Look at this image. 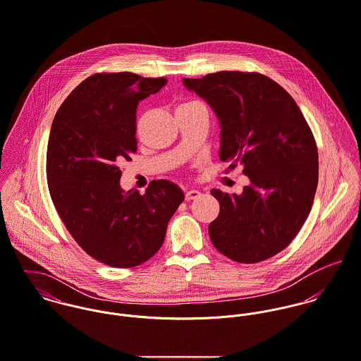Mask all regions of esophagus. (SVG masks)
<instances>
[{"label":"esophagus","mask_w":361,"mask_h":361,"mask_svg":"<svg viewBox=\"0 0 361 361\" xmlns=\"http://www.w3.org/2000/svg\"><path fill=\"white\" fill-rule=\"evenodd\" d=\"M201 195V192L198 190H188L185 191V200L191 201V200H197Z\"/></svg>","instance_id":"1"}]
</instances>
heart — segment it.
<instances>
[{
	"label": "heart",
	"mask_w": 361,
	"mask_h": 361,
	"mask_svg": "<svg viewBox=\"0 0 361 361\" xmlns=\"http://www.w3.org/2000/svg\"><path fill=\"white\" fill-rule=\"evenodd\" d=\"M197 104H201V103H200V102H197V100H187V102H183L181 104H178L176 110L184 109V107H191V106H197Z\"/></svg>",
	"instance_id": "heart-1"
}]
</instances>
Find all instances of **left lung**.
<instances>
[{"instance_id":"1","label":"left lung","mask_w":361,"mask_h":361,"mask_svg":"<svg viewBox=\"0 0 361 361\" xmlns=\"http://www.w3.org/2000/svg\"><path fill=\"white\" fill-rule=\"evenodd\" d=\"M184 85L220 121L221 161L243 166L251 184L241 195L212 190L219 216L209 237L219 252L257 264L285 250L310 215L318 185V149L288 92L258 73L220 71Z\"/></svg>"}]
</instances>
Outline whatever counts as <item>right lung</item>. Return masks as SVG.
<instances>
[{"instance_id": "add662e5", "label": "right lung", "mask_w": 361, "mask_h": 361, "mask_svg": "<svg viewBox=\"0 0 361 361\" xmlns=\"http://www.w3.org/2000/svg\"><path fill=\"white\" fill-rule=\"evenodd\" d=\"M166 78L97 73L60 106L50 131L46 174L51 201L67 230L92 258L134 268L161 247L170 217L184 201L167 180L144 195L120 187V163L137 152V106Z\"/></svg>"}]
</instances>
